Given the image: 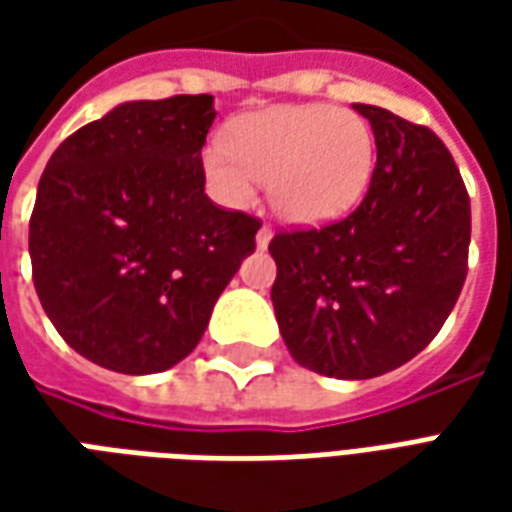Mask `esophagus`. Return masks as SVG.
<instances>
[{"mask_svg":"<svg viewBox=\"0 0 512 512\" xmlns=\"http://www.w3.org/2000/svg\"><path fill=\"white\" fill-rule=\"evenodd\" d=\"M268 241H271V227H268V224H263V227L257 230V246H260V249H266Z\"/></svg>","mask_w":512,"mask_h":512,"instance_id":"1","label":"esophagus"}]
</instances>
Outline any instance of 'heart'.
<instances>
[{
    "label": "heart",
    "mask_w": 512,
    "mask_h": 512,
    "mask_svg": "<svg viewBox=\"0 0 512 512\" xmlns=\"http://www.w3.org/2000/svg\"><path fill=\"white\" fill-rule=\"evenodd\" d=\"M376 167V136L365 117L337 106H279L244 115L224 142L202 150V175L230 208L255 200L257 180L290 222L337 219L362 200Z\"/></svg>",
    "instance_id": "obj_1"
}]
</instances>
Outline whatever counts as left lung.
<instances>
[{
    "label": "left lung",
    "mask_w": 512,
    "mask_h": 512,
    "mask_svg": "<svg viewBox=\"0 0 512 512\" xmlns=\"http://www.w3.org/2000/svg\"><path fill=\"white\" fill-rule=\"evenodd\" d=\"M354 109L378 147L365 200L268 244L282 340L329 378H376L414 359L461 296L472 238L469 194L439 136L381 106Z\"/></svg>",
    "instance_id": "8db88e82"
}]
</instances>
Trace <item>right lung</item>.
Masks as SVG:
<instances>
[{
  "instance_id": "obj_1",
  "label": "right lung",
  "mask_w": 512,
  "mask_h": 512,
  "mask_svg": "<svg viewBox=\"0 0 512 512\" xmlns=\"http://www.w3.org/2000/svg\"><path fill=\"white\" fill-rule=\"evenodd\" d=\"M213 95L128 101L62 142L29 219L32 279L76 354L147 376L197 348L260 219L205 194Z\"/></svg>"
}]
</instances>
